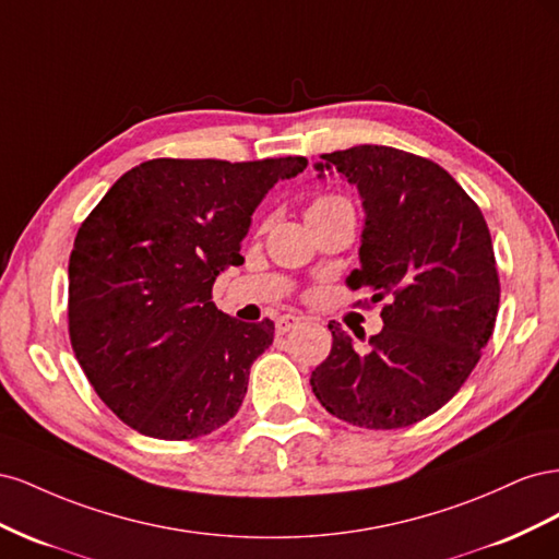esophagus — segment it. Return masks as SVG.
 <instances>
[{
  "label": "esophagus",
  "instance_id": "1",
  "mask_svg": "<svg viewBox=\"0 0 559 559\" xmlns=\"http://www.w3.org/2000/svg\"><path fill=\"white\" fill-rule=\"evenodd\" d=\"M300 324V317H296V314H282V317H277V321H275V331L280 333V335H284V333H289L292 329H296Z\"/></svg>",
  "mask_w": 559,
  "mask_h": 559
}]
</instances>
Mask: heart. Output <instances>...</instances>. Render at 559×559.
Instances as JSON below:
<instances>
[{
  "mask_svg": "<svg viewBox=\"0 0 559 559\" xmlns=\"http://www.w3.org/2000/svg\"><path fill=\"white\" fill-rule=\"evenodd\" d=\"M341 198H335V195H321V198H317L314 202H312V207H321V205H331V202H337ZM310 207V210H312Z\"/></svg>",
  "mask_w": 559,
  "mask_h": 559,
  "instance_id": "b5f03b06",
  "label": "heart"
}]
</instances>
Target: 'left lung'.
Instances as JSON below:
<instances>
[{"mask_svg": "<svg viewBox=\"0 0 559 559\" xmlns=\"http://www.w3.org/2000/svg\"><path fill=\"white\" fill-rule=\"evenodd\" d=\"M314 170L357 186L361 265L347 284L373 292V302L386 296L389 306L368 349L329 324L333 345L312 370V392L354 427H411L460 392L495 331L492 238L476 202L427 158L361 144L324 154Z\"/></svg>", "mask_w": 559, "mask_h": 559, "instance_id": "8db88e82", "label": "left lung"}]
</instances>
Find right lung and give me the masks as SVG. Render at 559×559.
<instances>
[{
    "label": "right lung",
    "instance_id": "add662e5",
    "mask_svg": "<svg viewBox=\"0 0 559 559\" xmlns=\"http://www.w3.org/2000/svg\"><path fill=\"white\" fill-rule=\"evenodd\" d=\"M302 156L251 163L156 158L118 179L70 257V337L97 396L160 441L207 436L240 411L270 319L216 310L212 286L240 265L251 214Z\"/></svg>",
    "mask_w": 559,
    "mask_h": 559
}]
</instances>
